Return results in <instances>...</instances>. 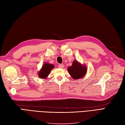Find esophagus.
Here are the masks:
<instances>
[{"mask_svg":"<svg viewBox=\"0 0 125 125\" xmlns=\"http://www.w3.org/2000/svg\"><path fill=\"white\" fill-rule=\"evenodd\" d=\"M59 68L60 69H62L64 68V65L62 64H60L59 65Z\"/></svg>","mask_w":125,"mask_h":125,"instance_id":"obj_1","label":"esophagus"}]
</instances>
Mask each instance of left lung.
<instances>
[{
    "instance_id": "1",
    "label": "left lung",
    "mask_w": 125,
    "mask_h": 125,
    "mask_svg": "<svg viewBox=\"0 0 125 125\" xmlns=\"http://www.w3.org/2000/svg\"><path fill=\"white\" fill-rule=\"evenodd\" d=\"M68 71L71 77L74 80L81 79L86 76L87 68L86 65L74 60L72 62V65L68 68Z\"/></svg>"
}]
</instances>
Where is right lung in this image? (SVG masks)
<instances>
[{"label":"right lung","instance_id":"obj_1","mask_svg":"<svg viewBox=\"0 0 125 125\" xmlns=\"http://www.w3.org/2000/svg\"><path fill=\"white\" fill-rule=\"evenodd\" d=\"M54 68V65L53 64H50L48 62L44 63L41 69L38 72V77L41 79H46Z\"/></svg>","mask_w":125,"mask_h":125}]
</instances>
